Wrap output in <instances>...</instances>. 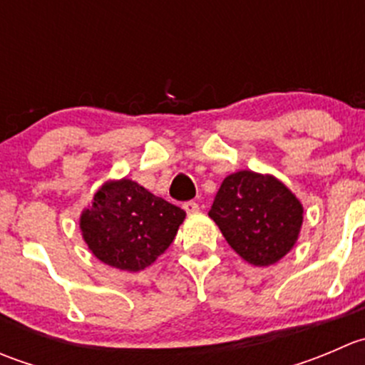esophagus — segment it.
Returning a JSON list of instances; mask_svg holds the SVG:
<instances>
[{"instance_id":"esophagus-1","label":"esophagus","mask_w":365,"mask_h":365,"mask_svg":"<svg viewBox=\"0 0 365 365\" xmlns=\"http://www.w3.org/2000/svg\"><path fill=\"white\" fill-rule=\"evenodd\" d=\"M183 210H185L187 213H196L200 212V205H197L196 201H187V203H183Z\"/></svg>"}]
</instances>
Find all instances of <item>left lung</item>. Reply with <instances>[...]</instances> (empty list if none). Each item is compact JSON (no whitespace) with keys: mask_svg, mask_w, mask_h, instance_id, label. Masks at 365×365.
Masks as SVG:
<instances>
[{"mask_svg":"<svg viewBox=\"0 0 365 365\" xmlns=\"http://www.w3.org/2000/svg\"><path fill=\"white\" fill-rule=\"evenodd\" d=\"M208 215L242 259L270 267L295 247L304 206L274 175L244 169L224 178Z\"/></svg>","mask_w":365,"mask_h":365,"instance_id":"1","label":"left lung"}]
</instances>
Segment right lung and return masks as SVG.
<instances>
[{
    "mask_svg": "<svg viewBox=\"0 0 365 365\" xmlns=\"http://www.w3.org/2000/svg\"><path fill=\"white\" fill-rule=\"evenodd\" d=\"M185 212L128 178L108 180L79 219L81 235L97 259L139 272L175 240Z\"/></svg>",
    "mask_w": 365,
    "mask_h": 365,
    "instance_id": "right-lung-1",
    "label": "right lung"
}]
</instances>
